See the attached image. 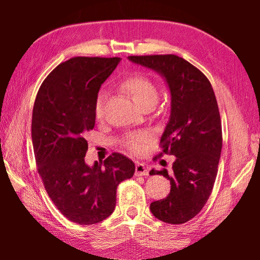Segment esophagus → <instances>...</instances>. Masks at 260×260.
I'll return each instance as SVG.
<instances>
[{
  "instance_id": "1",
  "label": "esophagus",
  "mask_w": 260,
  "mask_h": 260,
  "mask_svg": "<svg viewBox=\"0 0 260 260\" xmlns=\"http://www.w3.org/2000/svg\"><path fill=\"white\" fill-rule=\"evenodd\" d=\"M149 174V170L148 167L142 164V162H138L135 165V175L136 177H142V175H148Z\"/></svg>"
}]
</instances>
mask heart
<instances>
[{
	"label": "heart",
	"mask_w": 260,
	"mask_h": 260,
	"mask_svg": "<svg viewBox=\"0 0 260 260\" xmlns=\"http://www.w3.org/2000/svg\"><path fill=\"white\" fill-rule=\"evenodd\" d=\"M119 86L140 108H142L146 104L156 103L157 88L155 83L143 74H131V76L122 79ZM103 101L104 95L99 93L94 103V114L98 119H101L103 116ZM149 140H150V134L147 132H135V133L126 135L122 140V144L132 152L136 153L142 151L143 144Z\"/></svg>",
	"instance_id": "obj_1"
}]
</instances>
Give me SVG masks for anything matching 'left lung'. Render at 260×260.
I'll use <instances>...</instances> for the list:
<instances>
[{
	"instance_id": "left-lung-1",
	"label": "left lung",
	"mask_w": 260,
	"mask_h": 260,
	"mask_svg": "<svg viewBox=\"0 0 260 260\" xmlns=\"http://www.w3.org/2000/svg\"><path fill=\"white\" fill-rule=\"evenodd\" d=\"M129 60L160 73L171 91V117L160 139L161 151L177 159L172 172L151 170L171 182L165 199L150 204L151 213L180 225L201 212L212 192L222 148V131L213 88L203 72L177 55L129 56Z\"/></svg>"
}]
</instances>
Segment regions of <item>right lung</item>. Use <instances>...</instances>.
<instances>
[{"mask_svg": "<svg viewBox=\"0 0 260 260\" xmlns=\"http://www.w3.org/2000/svg\"><path fill=\"white\" fill-rule=\"evenodd\" d=\"M119 61L118 57H73L52 70L34 102L38 172L56 208L79 225H94L111 215L118 184L135 172L134 162L118 152L91 167L85 162L95 99Z\"/></svg>", "mask_w": 260, "mask_h": 260, "instance_id": "1", "label": "right lung"}]
</instances>
